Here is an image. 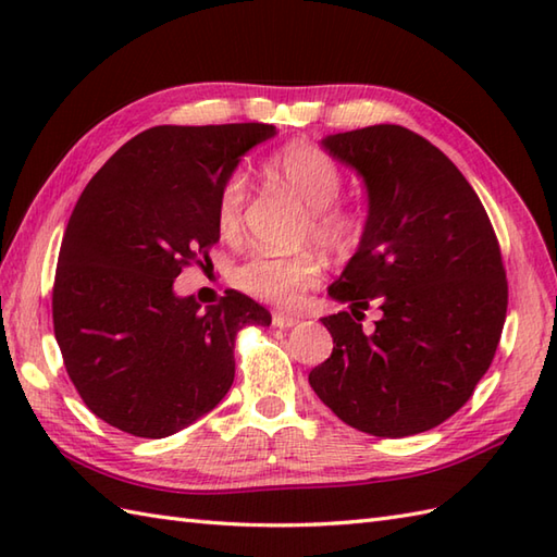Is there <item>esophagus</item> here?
<instances>
[{
    "mask_svg": "<svg viewBox=\"0 0 557 557\" xmlns=\"http://www.w3.org/2000/svg\"><path fill=\"white\" fill-rule=\"evenodd\" d=\"M297 323H299V318L292 315V313H272V325H275V327L287 330V327H294Z\"/></svg>",
    "mask_w": 557,
    "mask_h": 557,
    "instance_id": "1",
    "label": "esophagus"
}]
</instances>
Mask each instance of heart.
<instances>
[{"instance_id": "heart-1", "label": "heart", "mask_w": 557, "mask_h": 557, "mask_svg": "<svg viewBox=\"0 0 557 557\" xmlns=\"http://www.w3.org/2000/svg\"><path fill=\"white\" fill-rule=\"evenodd\" d=\"M268 170L311 210L306 232H311L315 242L333 248V251H347L359 242L363 218L337 200L342 186H345V176L327 150L311 144V140H292L270 158ZM244 203L246 176L234 172L224 180L215 198V224L222 236H234L239 232ZM321 275L323 263L313 253H256L234 268L232 282L248 297L277 306H292L301 299L306 289L321 282Z\"/></svg>"}]
</instances>
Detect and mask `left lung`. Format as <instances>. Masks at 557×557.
<instances>
[{"mask_svg":"<svg viewBox=\"0 0 557 557\" xmlns=\"http://www.w3.org/2000/svg\"><path fill=\"white\" fill-rule=\"evenodd\" d=\"M323 148L359 172L369 218L327 289L351 313L321 318L333 354L309 383L357 431H431L467 405L498 349L507 280L493 224L453 160L405 126L335 134ZM371 298L384 318L363 334Z\"/></svg>","mask_w":557,"mask_h":557,"instance_id":"obj_1","label":"left lung"}]
</instances>
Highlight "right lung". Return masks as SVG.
<instances>
[{
  "label": "right lung",
  "instance_id": "add662e5",
  "mask_svg": "<svg viewBox=\"0 0 557 557\" xmlns=\"http://www.w3.org/2000/svg\"><path fill=\"white\" fill-rule=\"evenodd\" d=\"M272 124L152 126L102 164L71 212L52 321L81 399L114 429L168 437L220 405L234 383V339L270 313L227 289L200 311L176 297L182 268L210 263L215 198Z\"/></svg>",
  "mask_w": 557,
  "mask_h": 557
}]
</instances>
